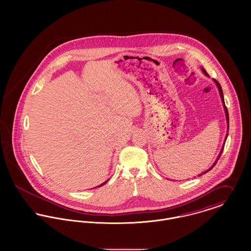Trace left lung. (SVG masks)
<instances>
[{"label": "left lung", "mask_w": 251, "mask_h": 251, "mask_svg": "<svg viewBox=\"0 0 251 251\" xmlns=\"http://www.w3.org/2000/svg\"><path fill=\"white\" fill-rule=\"evenodd\" d=\"M202 71L203 72L206 74V75H208V73L207 72L204 70V69H202ZM215 84H216V86H217V88H218V90H219V94H220V98H221V100H222V103H223V106H224V110H225V114H226V119H227V124H228V126H229V115H228V110H227V108H226V105H225V102H224V98H223V93H222V89H221V86H220V84L215 80ZM229 127V126H228ZM227 136H228V134L226 135V138H225V142H226V139H227ZM223 148H224V146L222 147V150H221V151H220V153H219V155H218V157H217V159H216V161H215V163H214V165L209 169V170H207L206 172H204V173H207L208 171H210V170H212L213 168H214V166H215V164H216V162H217V160L219 159V157H220V155H221V153H222V151H223Z\"/></svg>", "instance_id": "8db88e82"}]
</instances>
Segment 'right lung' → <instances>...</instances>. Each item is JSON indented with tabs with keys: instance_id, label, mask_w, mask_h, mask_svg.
<instances>
[{
	"instance_id": "obj_1",
	"label": "right lung",
	"mask_w": 251,
	"mask_h": 251,
	"mask_svg": "<svg viewBox=\"0 0 251 251\" xmlns=\"http://www.w3.org/2000/svg\"><path fill=\"white\" fill-rule=\"evenodd\" d=\"M105 182H106V181H105ZM105 182H103V183H102V184H100V186H102V185H103V184H104V183H105Z\"/></svg>"
}]
</instances>
